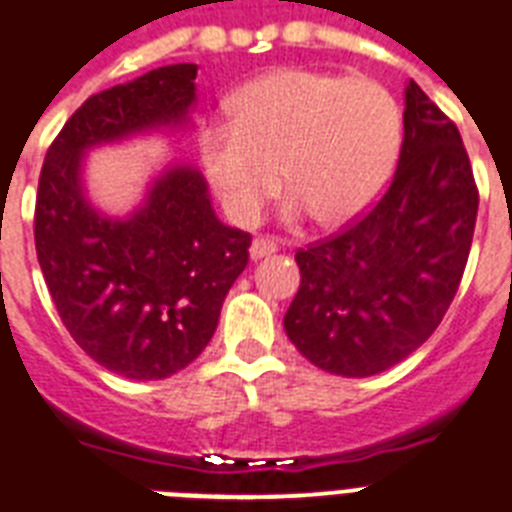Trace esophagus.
<instances>
[{
	"label": "esophagus",
	"mask_w": 512,
	"mask_h": 512,
	"mask_svg": "<svg viewBox=\"0 0 512 512\" xmlns=\"http://www.w3.org/2000/svg\"><path fill=\"white\" fill-rule=\"evenodd\" d=\"M277 240L274 238H256L251 243V259H264L269 253L277 251Z\"/></svg>",
	"instance_id": "34e87169"
}]
</instances>
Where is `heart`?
Masks as SVG:
<instances>
[{
	"instance_id": "1",
	"label": "heart",
	"mask_w": 512,
	"mask_h": 512,
	"mask_svg": "<svg viewBox=\"0 0 512 512\" xmlns=\"http://www.w3.org/2000/svg\"><path fill=\"white\" fill-rule=\"evenodd\" d=\"M227 111L230 126H207L199 152L235 225L259 222L279 176L290 217L344 225L375 202L399 155V106L362 74L277 69L240 87Z\"/></svg>"
}]
</instances>
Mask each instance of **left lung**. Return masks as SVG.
<instances>
[{"label": "left lung", "mask_w": 512, "mask_h": 512, "mask_svg": "<svg viewBox=\"0 0 512 512\" xmlns=\"http://www.w3.org/2000/svg\"><path fill=\"white\" fill-rule=\"evenodd\" d=\"M476 209L458 126L409 82L388 189L339 233L295 253L300 290L285 331L300 355L334 375L365 378L422 347L456 298Z\"/></svg>", "instance_id": "8db88e82"}]
</instances>
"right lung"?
<instances>
[{
    "mask_svg": "<svg viewBox=\"0 0 512 512\" xmlns=\"http://www.w3.org/2000/svg\"><path fill=\"white\" fill-rule=\"evenodd\" d=\"M194 80L196 64H170L90 95L38 178L36 253L61 323L98 365L131 381H160L202 355L251 235L222 225L202 173L181 165L157 178L131 217H103L82 194V152L181 124Z\"/></svg>",
    "mask_w": 512,
    "mask_h": 512,
    "instance_id": "add662e5",
    "label": "right lung"
}]
</instances>
